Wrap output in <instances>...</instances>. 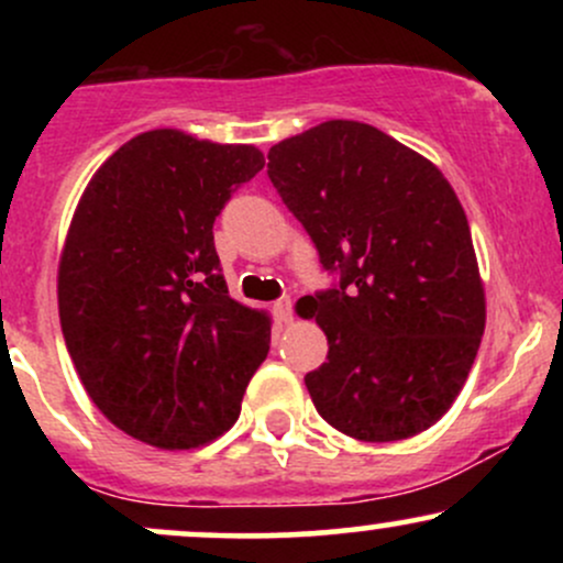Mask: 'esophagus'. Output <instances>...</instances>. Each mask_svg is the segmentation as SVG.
<instances>
[{
	"label": "esophagus",
	"instance_id": "obj_1",
	"mask_svg": "<svg viewBox=\"0 0 563 563\" xmlns=\"http://www.w3.org/2000/svg\"><path fill=\"white\" fill-rule=\"evenodd\" d=\"M275 314H277V318H280V322L294 320V303H290L288 296H286V299L275 301Z\"/></svg>",
	"mask_w": 563,
	"mask_h": 563
}]
</instances>
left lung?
<instances>
[{
  "label": "left lung",
  "mask_w": 563,
  "mask_h": 563,
  "mask_svg": "<svg viewBox=\"0 0 563 563\" xmlns=\"http://www.w3.org/2000/svg\"><path fill=\"white\" fill-rule=\"evenodd\" d=\"M267 158L277 196L335 275L299 301L328 335V360L303 376L314 407L363 442L421 434L455 402L484 333L455 190L431 161L360 121H325Z\"/></svg>",
  "instance_id": "obj_1"
}]
</instances>
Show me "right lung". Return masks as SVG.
<instances>
[{
  "instance_id": "1",
  "label": "right lung",
  "mask_w": 563,
  "mask_h": 563,
  "mask_svg": "<svg viewBox=\"0 0 563 563\" xmlns=\"http://www.w3.org/2000/svg\"><path fill=\"white\" fill-rule=\"evenodd\" d=\"M262 166L254 145L156 129L121 145L76 206L63 339L102 416L153 448L222 437L269 352V318L230 299L214 249L217 217Z\"/></svg>"
}]
</instances>
